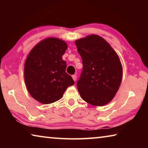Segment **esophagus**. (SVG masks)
I'll list each match as a JSON object with an SVG mask.
<instances>
[{
  "mask_svg": "<svg viewBox=\"0 0 148 148\" xmlns=\"http://www.w3.org/2000/svg\"><path fill=\"white\" fill-rule=\"evenodd\" d=\"M72 79H74V81L76 82V79H77L76 75H73V76H72Z\"/></svg>",
  "mask_w": 148,
  "mask_h": 148,
  "instance_id": "34e87169",
  "label": "esophagus"
}]
</instances>
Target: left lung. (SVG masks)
Masks as SVG:
<instances>
[{
    "instance_id": "left-lung-1",
    "label": "left lung",
    "mask_w": 148,
    "mask_h": 148,
    "mask_svg": "<svg viewBox=\"0 0 148 148\" xmlns=\"http://www.w3.org/2000/svg\"><path fill=\"white\" fill-rule=\"evenodd\" d=\"M83 71L77 82L82 99L102 106L114 99L121 83L123 67L118 55L102 37L91 34L75 41Z\"/></svg>"
}]
</instances>
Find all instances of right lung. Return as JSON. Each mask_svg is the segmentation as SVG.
<instances>
[{"mask_svg": "<svg viewBox=\"0 0 148 148\" xmlns=\"http://www.w3.org/2000/svg\"><path fill=\"white\" fill-rule=\"evenodd\" d=\"M67 47L62 40L49 37L38 42L27 57L24 65L27 89L42 104L61 99L67 87L74 84L66 72V62L62 58Z\"/></svg>", "mask_w": 148, "mask_h": 148, "instance_id": "obj_1", "label": "right lung"}]
</instances>
